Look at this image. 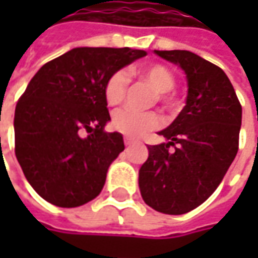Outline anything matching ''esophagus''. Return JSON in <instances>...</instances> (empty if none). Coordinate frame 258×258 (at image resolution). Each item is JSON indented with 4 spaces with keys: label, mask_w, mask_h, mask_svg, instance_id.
Wrapping results in <instances>:
<instances>
[{
    "label": "esophagus",
    "mask_w": 258,
    "mask_h": 258,
    "mask_svg": "<svg viewBox=\"0 0 258 258\" xmlns=\"http://www.w3.org/2000/svg\"><path fill=\"white\" fill-rule=\"evenodd\" d=\"M134 144H136V141H135V139H132V138H127V136L124 138V145H126V146H131V145H134Z\"/></svg>",
    "instance_id": "esophagus-1"
}]
</instances>
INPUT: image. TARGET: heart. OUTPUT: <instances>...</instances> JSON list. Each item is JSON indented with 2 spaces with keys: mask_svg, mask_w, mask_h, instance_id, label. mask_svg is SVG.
Segmentation results:
<instances>
[{
  "mask_svg": "<svg viewBox=\"0 0 258 258\" xmlns=\"http://www.w3.org/2000/svg\"><path fill=\"white\" fill-rule=\"evenodd\" d=\"M135 75L142 77L159 93L161 100L168 102V92L175 85L172 72L162 64H151L136 69ZM129 86V75L124 70H117L107 79L104 85V97L109 106H117L123 102ZM112 123L116 131L126 136L139 138L162 124L159 114L154 112H135L131 109H122L113 114Z\"/></svg>",
  "mask_w": 258,
  "mask_h": 258,
  "instance_id": "b5f03b06",
  "label": "heart"
}]
</instances>
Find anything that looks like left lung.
<instances>
[{"mask_svg":"<svg viewBox=\"0 0 258 258\" xmlns=\"http://www.w3.org/2000/svg\"><path fill=\"white\" fill-rule=\"evenodd\" d=\"M154 53L182 69L188 94L176 119L158 132L165 142L148 146L149 156L139 169V189L154 210L181 215L201 205L233 164L241 104L218 66L186 50Z\"/></svg>","mask_w":258,"mask_h":258,"instance_id":"8db88e82","label":"left lung"}]
</instances>
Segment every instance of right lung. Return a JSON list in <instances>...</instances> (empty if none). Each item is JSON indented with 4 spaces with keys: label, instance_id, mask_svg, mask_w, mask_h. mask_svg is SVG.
<instances>
[{
    "label": "right lung",
    "instance_id": "right-lung-1",
    "mask_svg": "<svg viewBox=\"0 0 258 258\" xmlns=\"http://www.w3.org/2000/svg\"><path fill=\"white\" fill-rule=\"evenodd\" d=\"M145 55L129 47H76L31 79L15 107V156L45 201L73 208L100 194L109 166L124 149L122 134L103 131L110 120L104 85Z\"/></svg>",
    "mask_w": 258,
    "mask_h": 258
}]
</instances>
